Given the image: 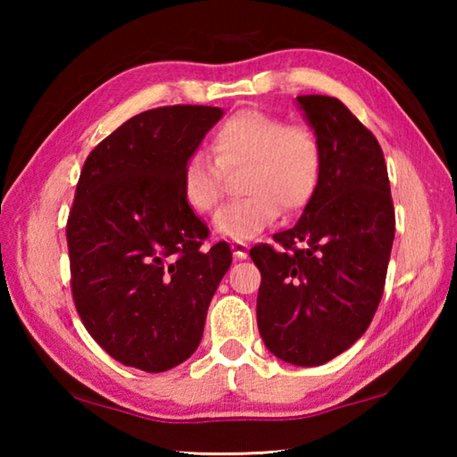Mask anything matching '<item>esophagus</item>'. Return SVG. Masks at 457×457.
Instances as JSON below:
<instances>
[{
	"mask_svg": "<svg viewBox=\"0 0 457 457\" xmlns=\"http://www.w3.org/2000/svg\"><path fill=\"white\" fill-rule=\"evenodd\" d=\"M231 252H234V256L237 260H245L247 252H250V245L245 242H239V239H234V242H231Z\"/></svg>",
	"mask_w": 457,
	"mask_h": 457,
	"instance_id": "esophagus-1",
	"label": "esophagus"
}]
</instances>
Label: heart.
I'll use <instances>...</instances> for the list:
<instances>
[{
	"instance_id": "b5f03b06",
	"label": "heart",
	"mask_w": 457,
	"mask_h": 457,
	"mask_svg": "<svg viewBox=\"0 0 457 457\" xmlns=\"http://www.w3.org/2000/svg\"><path fill=\"white\" fill-rule=\"evenodd\" d=\"M215 159L204 151L185 157L179 173L185 204L212 213L228 189V175L239 177L244 197L215 215V229L231 239H250L272 226L280 210L298 213L311 204L322 177V145L312 129L260 111H242L213 133Z\"/></svg>"
}]
</instances>
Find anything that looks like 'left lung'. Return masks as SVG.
<instances>
[{
    "mask_svg": "<svg viewBox=\"0 0 457 457\" xmlns=\"http://www.w3.org/2000/svg\"><path fill=\"white\" fill-rule=\"evenodd\" d=\"M322 145V177L296 226L260 244V337L274 357L319 367L365 335L395 237L389 175L373 133L338 98L298 96Z\"/></svg>",
    "mask_w": 457,
    "mask_h": 457,
    "instance_id": "obj_1",
    "label": "left lung"
}]
</instances>
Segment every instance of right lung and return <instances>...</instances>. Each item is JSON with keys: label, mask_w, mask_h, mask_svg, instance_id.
Segmentation results:
<instances>
[{"label": "right lung", "mask_w": 457, "mask_h": 457, "mask_svg": "<svg viewBox=\"0 0 457 457\" xmlns=\"http://www.w3.org/2000/svg\"><path fill=\"white\" fill-rule=\"evenodd\" d=\"M218 106L177 104L129 119L95 146L76 185L66 237L72 294L90 337L127 367L187 361L231 264L226 242L185 204L179 173L220 122Z\"/></svg>", "instance_id": "obj_1"}]
</instances>
